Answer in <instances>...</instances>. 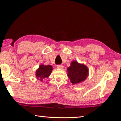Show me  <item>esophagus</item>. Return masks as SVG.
<instances>
[{
	"mask_svg": "<svg viewBox=\"0 0 121 121\" xmlns=\"http://www.w3.org/2000/svg\"><path fill=\"white\" fill-rule=\"evenodd\" d=\"M56 67L59 69H63V65H57Z\"/></svg>",
	"mask_w": 121,
	"mask_h": 121,
	"instance_id": "esophagus-1",
	"label": "esophagus"
}]
</instances>
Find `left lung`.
<instances>
[{
	"label": "left lung",
	"instance_id": "8db88e82",
	"mask_svg": "<svg viewBox=\"0 0 121 121\" xmlns=\"http://www.w3.org/2000/svg\"><path fill=\"white\" fill-rule=\"evenodd\" d=\"M68 76L73 84L83 82L86 78L88 69L84 65H81L76 61H73L70 67L67 68Z\"/></svg>",
	"mask_w": 121,
	"mask_h": 121
}]
</instances>
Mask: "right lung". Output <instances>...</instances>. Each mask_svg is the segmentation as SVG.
Here are the masks:
<instances>
[{
  "label": "right lung",
  "mask_w": 121,
  "mask_h": 121,
  "mask_svg": "<svg viewBox=\"0 0 121 121\" xmlns=\"http://www.w3.org/2000/svg\"><path fill=\"white\" fill-rule=\"evenodd\" d=\"M53 70L52 65H40L36 71V77L41 81L48 78Z\"/></svg>",
  "instance_id": "add662e5"
}]
</instances>
